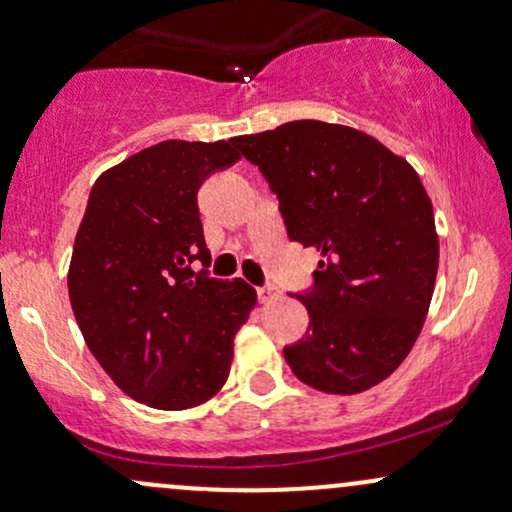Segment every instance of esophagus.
I'll use <instances>...</instances> for the list:
<instances>
[{"label":"esophagus","instance_id":"esophagus-1","mask_svg":"<svg viewBox=\"0 0 512 512\" xmlns=\"http://www.w3.org/2000/svg\"><path fill=\"white\" fill-rule=\"evenodd\" d=\"M257 298H260V303H272L274 298H279V289L274 284H264L257 289Z\"/></svg>","mask_w":512,"mask_h":512}]
</instances>
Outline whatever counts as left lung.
Masks as SVG:
<instances>
[{"mask_svg": "<svg viewBox=\"0 0 512 512\" xmlns=\"http://www.w3.org/2000/svg\"><path fill=\"white\" fill-rule=\"evenodd\" d=\"M279 199L293 243L320 250L296 298L308 332L284 346L298 380L356 395L395 370L424 327L438 272L433 207L416 170L358 129L296 120L231 139Z\"/></svg>", "mask_w": 512, "mask_h": 512, "instance_id": "left-lung-1", "label": "left lung"}]
</instances>
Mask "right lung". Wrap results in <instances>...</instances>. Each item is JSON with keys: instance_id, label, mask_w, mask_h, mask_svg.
I'll list each match as a JSON object with an SVG mask.
<instances>
[{"instance_id": "add662e5", "label": "right lung", "mask_w": 512, "mask_h": 512, "mask_svg": "<svg viewBox=\"0 0 512 512\" xmlns=\"http://www.w3.org/2000/svg\"><path fill=\"white\" fill-rule=\"evenodd\" d=\"M238 158L231 142L168 139L105 170L88 195L69 301L105 373L154 409H190L221 390L257 301L243 279L209 274L197 207L202 182Z\"/></svg>"}]
</instances>
